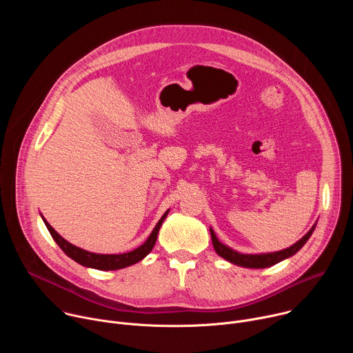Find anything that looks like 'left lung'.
I'll use <instances>...</instances> for the list:
<instances>
[{
    "mask_svg": "<svg viewBox=\"0 0 353 353\" xmlns=\"http://www.w3.org/2000/svg\"><path fill=\"white\" fill-rule=\"evenodd\" d=\"M316 225L317 223H314L312 226V229L303 237L297 240L290 247L279 250V251H272V253H263V254H243V253H239V251H236V250L230 248L229 245L223 244L222 241H219V239L216 237L212 228H210V232H211V239H212V244H214L216 254L221 256L222 259H225L226 261H229L234 265H239V267H245V268H268V267H272V265L294 256L297 251L301 247H303L306 244V241L310 239V236L313 234V232L316 229Z\"/></svg>",
    "mask_w": 353,
    "mask_h": 353,
    "instance_id": "8db88e82",
    "label": "left lung"
}]
</instances>
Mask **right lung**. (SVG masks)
<instances>
[{"instance_id":"right-lung-1","label":"right lung","mask_w":353,"mask_h":353,"mask_svg":"<svg viewBox=\"0 0 353 353\" xmlns=\"http://www.w3.org/2000/svg\"><path fill=\"white\" fill-rule=\"evenodd\" d=\"M169 210L162 215V218L159 219V222L157 223V226L154 228L152 233L149 234V237L145 240L143 244H141L139 247L128 251V253H123V254H100V253H90L88 250H83L81 247L74 245L72 243L67 241L64 237H61L54 229L53 226L50 225L41 215V219L46 225V228L48 229L50 234L54 239V241L60 245V248L64 251V253L74 260L75 263L88 267V268H94L99 271H114V270H121L130 265H134L137 263H139L141 260H143L150 251H152L157 239H158V233L159 229L165 221V218L168 216Z\"/></svg>"}]
</instances>
